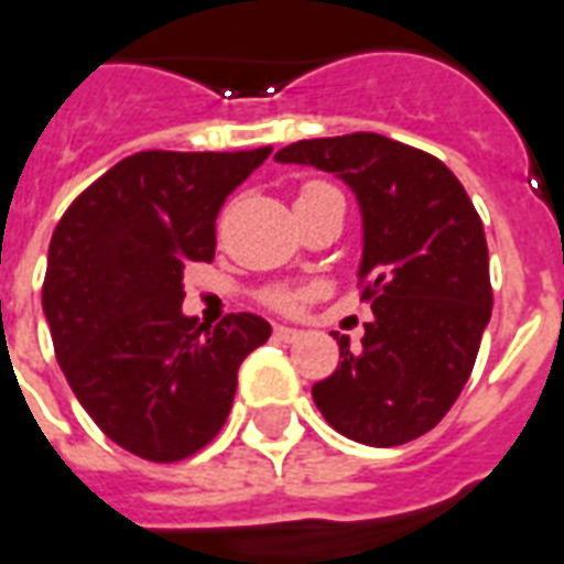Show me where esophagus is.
<instances>
[{"mask_svg": "<svg viewBox=\"0 0 564 564\" xmlns=\"http://www.w3.org/2000/svg\"><path fill=\"white\" fill-rule=\"evenodd\" d=\"M273 335H276L279 341H296V338H300L303 332L294 329V326H276V329H273Z\"/></svg>", "mask_w": 564, "mask_h": 564, "instance_id": "34e87169", "label": "esophagus"}]
</instances>
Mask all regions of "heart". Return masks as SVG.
<instances>
[{"label": "heart", "mask_w": 564, "mask_h": 564, "mask_svg": "<svg viewBox=\"0 0 564 564\" xmlns=\"http://www.w3.org/2000/svg\"><path fill=\"white\" fill-rule=\"evenodd\" d=\"M270 303L276 305V308L291 312V308H296V305L303 303V296L294 294V291H273V294H270Z\"/></svg>", "instance_id": "b5f03b06"}]
</instances>
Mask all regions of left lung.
Wrapping results in <instances>:
<instances>
[{"instance_id": "8db88e82", "label": "left lung", "mask_w": 564, "mask_h": 564, "mask_svg": "<svg viewBox=\"0 0 564 564\" xmlns=\"http://www.w3.org/2000/svg\"><path fill=\"white\" fill-rule=\"evenodd\" d=\"M338 176L359 199L361 300L373 308L359 350L314 382L329 426L370 447L421 438L456 403L491 321L488 243L465 187L435 155L386 134L314 138L276 152Z\"/></svg>"}]
</instances>
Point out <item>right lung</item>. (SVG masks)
<instances>
[{
  "mask_svg": "<svg viewBox=\"0 0 564 564\" xmlns=\"http://www.w3.org/2000/svg\"><path fill=\"white\" fill-rule=\"evenodd\" d=\"M268 155L138 152L52 232L43 314L55 359L96 426L141 459L203 449L229 417L241 361L270 338L259 314L208 329L182 312L185 268L214 259L220 205Z\"/></svg>",
  "mask_w": 564,
  "mask_h": 564,
  "instance_id": "obj_1",
  "label": "right lung"
}]
</instances>
